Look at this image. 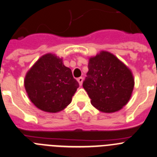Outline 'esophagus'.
<instances>
[{
    "label": "esophagus",
    "mask_w": 157,
    "mask_h": 157,
    "mask_svg": "<svg viewBox=\"0 0 157 157\" xmlns=\"http://www.w3.org/2000/svg\"><path fill=\"white\" fill-rule=\"evenodd\" d=\"M77 81H78L80 86H81L82 83H83V77H79V78H77Z\"/></svg>",
    "instance_id": "obj_1"
}]
</instances>
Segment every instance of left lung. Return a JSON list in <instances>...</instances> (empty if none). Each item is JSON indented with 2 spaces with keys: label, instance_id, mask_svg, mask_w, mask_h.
Segmentation results:
<instances>
[{
  "label": "left lung",
  "instance_id": "8db88e82",
  "mask_svg": "<svg viewBox=\"0 0 157 157\" xmlns=\"http://www.w3.org/2000/svg\"><path fill=\"white\" fill-rule=\"evenodd\" d=\"M83 87L91 104L103 113L122 109L131 97L134 79L131 71L117 57L100 51L91 57Z\"/></svg>",
  "mask_w": 157,
  "mask_h": 157
}]
</instances>
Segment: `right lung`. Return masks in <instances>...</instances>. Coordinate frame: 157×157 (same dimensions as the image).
<instances>
[{
  "instance_id": "obj_1",
  "label": "right lung",
  "mask_w": 157,
  "mask_h": 157,
  "mask_svg": "<svg viewBox=\"0 0 157 157\" xmlns=\"http://www.w3.org/2000/svg\"><path fill=\"white\" fill-rule=\"evenodd\" d=\"M24 86L36 107L45 112L57 113L71 103L79 83L61 58L47 54L27 71Z\"/></svg>"
}]
</instances>
